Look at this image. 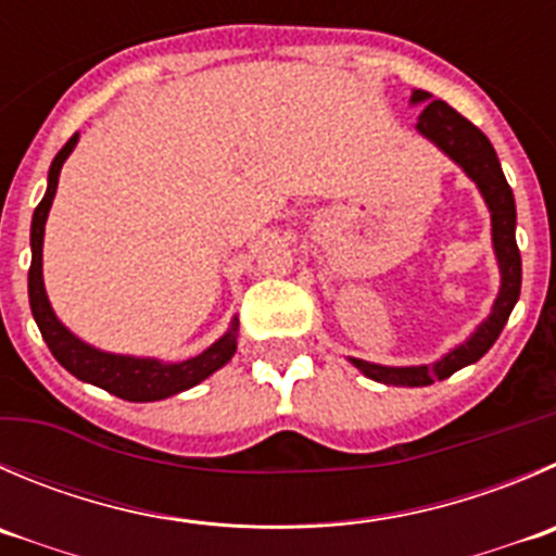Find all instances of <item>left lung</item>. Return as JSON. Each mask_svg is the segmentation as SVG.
I'll return each instance as SVG.
<instances>
[{"mask_svg": "<svg viewBox=\"0 0 556 556\" xmlns=\"http://www.w3.org/2000/svg\"><path fill=\"white\" fill-rule=\"evenodd\" d=\"M413 102H427V108L421 111L418 118V132L427 135L429 141L438 143L445 154H448L454 163H459L465 168V174L470 176L478 185V190L483 192L489 203V212H492V236H494V252H497L500 271H503V288H500L497 301H494V309L489 315L486 323H481L476 333L467 339L465 344H459L456 350H451L443 361L432 366H380L369 364V361L350 358L366 377L377 382H386V386H432L434 380H445L454 371H459L462 366L476 364L481 355L489 353L497 337L503 333L505 323H508L510 312H514L516 301L521 293V255L519 247H516V203L514 192H510L508 181H505L503 168H500V160L494 147L489 143L486 135L470 122V118L462 116L459 111L448 105L443 100H432L429 91L415 89Z\"/></svg>", "mask_w": 556, "mask_h": 556, "instance_id": "1", "label": "left lung"}]
</instances>
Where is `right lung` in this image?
<instances>
[{"label":"right lung","mask_w":556,"mask_h":556,"mask_svg":"<svg viewBox=\"0 0 556 556\" xmlns=\"http://www.w3.org/2000/svg\"><path fill=\"white\" fill-rule=\"evenodd\" d=\"M78 143V132L70 138L62 147V152L53 157L51 170H48V190L42 201L37 203L35 217H31V266H29V306L35 315L37 328H40L42 339H46L48 350L53 358L75 375L78 380L91 382V386L102 388V391L113 393L127 402H157V399L174 396V393L187 391V388L198 386L206 380L212 371L228 364L236 353V323L219 342L203 350L201 355L181 364H160L154 358H129V355H111L102 350L89 348L86 342L75 339L62 323L53 315L51 304H48L46 288H42V233H46L48 208H51L53 195H56L59 170H62L64 160Z\"/></svg>","instance_id":"add662e5"}]
</instances>
